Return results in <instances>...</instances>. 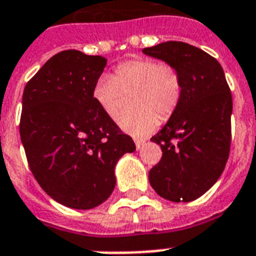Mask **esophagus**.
Segmentation results:
<instances>
[{
	"instance_id": "esophagus-1",
	"label": "esophagus",
	"mask_w": 256,
	"mask_h": 256,
	"mask_svg": "<svg viewBox=\"0 0 256 256\" xmlns=\"http://www.w3.org/2000/svg\"><path fill=\"white\" fill-rule=\"evenodd\" d=\"M144 144H146V140H136V150H140V148H144Z\"/></svg>"
}]
</instances>
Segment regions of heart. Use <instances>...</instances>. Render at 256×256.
Instances as JSON below:
<instances>
[{
	"instance_id": "heart-1",
	"label": "heart",
	"mask_w": 256,
	"mask_h": 256,
	"mask_svg": "<svg viewBox=\"0 0 256 256\" xmlns=\"http://www.w3.org/2000/svg\"><path fill=\"white\" fill-rule=\"evenodd\" d=\"M120 92L130 94L134 110L120 118V126L134 136H144L158 122L168 120L183 98L180 74L170 64L152 58H132L120 62L112 77L102 76L92 88V100L112 120L120 114Z\"/></svg>"
}]
</instances>
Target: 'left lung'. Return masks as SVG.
Returning <instances> with one entry per match:
<instances>
[{
	"label": "left lung",
	"mask_w": 256,
	"mask_h": 256,
	"mask_svg": "<svg viewBox=\"0 0 256 256\" xmlns=\"http://www.w3.org/2000/svg\"><path fill=\"white\" fill-rule=\"evenodd\" d=\"M178 70L183 98L152 140L162 158L148 172L150 184L171 202L202 196L224 170L231 146L232 96L220 64L199 48L179 41L144 48Z\"/></svg>",
	"instance_id": "obj_1"
}]
</instances>
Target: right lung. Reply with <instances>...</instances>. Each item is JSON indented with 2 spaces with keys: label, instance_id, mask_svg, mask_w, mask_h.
<instances>
[{
  "label": "right lung",
  "instance_id": "obj_1",
  "mask_svg": "<svg viewBox=\"0 0 256 256\" xmlns=\"http://www.w3.org/2000/svg\"><path fill=\"white\" fill-rule=\"evenodd\" d=\"M106 58L80 50L53 56L26 84L20 136L42 190L64 206L88 210L116 187L114 168L136 144L104 116L92 88Z\"/></svg>",
  "mask_w": 256,
  "mask_h": 256
}]
</instances>
